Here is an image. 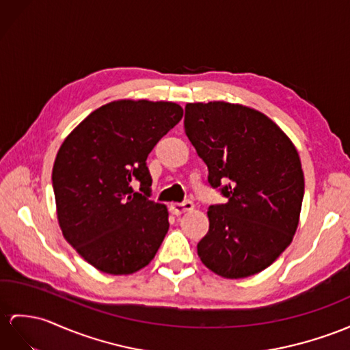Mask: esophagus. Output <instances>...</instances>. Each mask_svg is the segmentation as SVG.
<instances>
[{
  "label": "esophagus",
  "mask_w": 350,
  "mask_h": 350,
  "mask_svg": "<svg viewBox=\"0 0 350 350\" xmlns=\"http://www.w3.org/2000/svg\"><path fill=\"white\" fill-rule=\"evenodd\" d=\"M193 208H194V204L190 200H184L181 203L170 204V211H172V214H175V215H181V214H184V212L191 211Z\"/></svg>",
  "instance_id": "obj_1"
}]
</instances>
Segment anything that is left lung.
Segmentation results:
<instances>
[{
    "instance_id": "left-lung-1",
    "label": "left lung",
    "mask_w": 350,
    "mask_h": 350,
    "mask_svg": "<svg viewBox=\"0 0 350 350\" xmlns=\"http://www.w3.org/2000/svg\"><path fill=\"white\" fill-rule=\"evenodd\" d=\"M184 127L208 183L227 199L208 209L202 262L227 279L260 273L291 243L300 218L304 175L294 144L260 111L228 102L187 104Z\"/></svg>"
}]
</instances>
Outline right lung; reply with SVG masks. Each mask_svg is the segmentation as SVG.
<instances>
[{
	"mask_svg": "<svg viewBox=\"0 0 350 350\" xmlns=\"http://www.w3.org/2000/svg\"><path fill=\"white\" fill-rule=\"evenodd\" d=\"M183 114L174 102H109L57 151L52 181L59 226L68 243L104 273L141 270L165 239L169 214L150 200L147 157Z\"/></svg>",
	"mask_w": 350,
	"mask_h": 350,
	"instance_id": "1",
	"label": "right lung"
}]
</instances>
